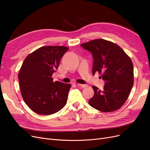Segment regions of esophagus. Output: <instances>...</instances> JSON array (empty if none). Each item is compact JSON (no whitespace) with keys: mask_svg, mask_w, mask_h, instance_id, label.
Segmentation results:
<instances>
[{"mask_svg":"<svg viewBox=\"0 0 150 150\" xmlns=\"http://www.w3.org/2000/svg\"><path fill=\"white\" fill-rule=\"evenodd\" d=\"M79 86H81V87H82V88H86V87H87V85L86 84H78Z\"/></svg>","mask_w":150,"mask_h":150,"instance_id":"esophagus-1","label":"esophagus"}]
</instances>
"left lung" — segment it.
I'll return each mask as SVG.
<instances>
[{
  "mask_svg": "<svg viewBox=\"0 0 150 150\" xmlns=\"http://www.w3.org/2000/svg\"><path fill=\"white\" fill-rule=\"evenodd\" d=\"M92 54V73H103V90L93 86L94 94L89 104L102 112L120 109L128 99L133 86V65L129 57L119 46L104 39H95L81 44Z\"/></svg>",
  "mask_w": 150,
  "mask_h": 150,
  "instance_id": "1",
  "label": "left lung"
}]
</instances>
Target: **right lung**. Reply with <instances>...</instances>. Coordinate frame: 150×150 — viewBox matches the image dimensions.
Listing matches in <instances>:
<instances>
[{"mask_svg":"<svg viewBox=\"0 0 150 150\" xmlns=\"http://www.w3.org/2000/svg\"><path fill=\"white\" fill-rule=\"evenodd\" d=\"M68 49L64 46L40 47L22 63L18 76L22 96L37 114H54L66 105L71 84L54 83L52 76Z\"/></svg>","mask_w":150,"mask_h":150,"instance_id":"right-lung-1","label":"right lung"}]
</instances>
